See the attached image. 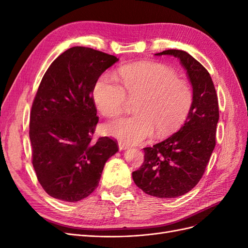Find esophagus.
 Masks as SVG:
<instances>
[{"label":"esophagus","mask_w":248,"mask_h":248,"mask_svg":"<svg viewBox=\"0 0 248 248\" xmlns=\"http://www.w3.org/2000/svg\"><path fill=\"white\" fill-rule=\"evenodd\" d=\"M128 149V146L126 143H124V142H119V150L120 151H123V150H127Z\"/></svg>","instance_id":"1"}]
</instances>
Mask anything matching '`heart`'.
Instances as JSON below:
<instances>
[{
  "label": "heart",
  "mask_w": 248,
  "mask_h": 248,
  "mask_svg": "<svg viewBox=\"0 0 248 248\" xmlns=\"http://www.w3.org/2000/svg\"><path fill=\"white\" fill-rule=\"evenodd\" d=\"M120 77L123 86L115 76L105 73L93 87V100L106 117H118L128 99L135 101L134 116L105 125L108 135L127 144L140 143L155 132L158 138H165L185 123L193 105V91L172 69L158 62H141L123 66Z\"/></svg>",
  "instance_id": "b5f03b06"
}]
</instances>
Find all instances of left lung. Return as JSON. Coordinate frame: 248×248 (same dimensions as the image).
Instances as JSON below:
<instances>
[{"mask_svg":"<svg viewBox=\"0 0 248 248\" xmlns=\"http://www.w3.org/2000/svg\"><path fill=\"white\" fill-rule=\"evenodd\" d=\"M155 55L179 59L193 88V105L181 129L167 140L144 148V161L132 172L135 185L158 198H175L199 183L216 147L218 102L215 85L199 62L183 50Z\"/></svg>","mask_w":248,"mask_h":248,"instance_id":"8db88e82","label":"left lung"}]
</instances>
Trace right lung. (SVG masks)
<instances>
[{
	"label": "right lung",
	"mask_w": 248,
	"mask_h": 248,
	"mask_svg": "<svg viewBox=\"0 0 248 248\" xmlns=\"http://www.w3.org/2000/svg\"><path fill=\"white\" fill-rule=\"evenodd\" d=\"M118 61L77 46L59 55L43 77L31 106L30 140L38 181L51 197L66 202L88 197L118 152L107 136L92 140L98 122L93 87Z\"/></svg>",
	"instance_id": "obj_1"
}]
</instances>
